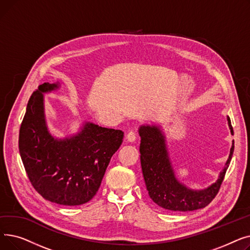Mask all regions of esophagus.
Returning <instances> with one entry per match:
<instances>
[{
  "mask_svg": "<svg viewBox=\"0 0 250 250\" xmlns=\"http://www.w3.org/2000/svg\"><path fill=\"white\" fill-rule=\"evenodd\" d=\"M136 138H137V135L134 130H130V132H128L126 135V139L128 142H134L136 140Z\"/></svg>",
  "mask_w": 250,
  "mask_h": 250,
  "instance_id": "obj_1",
  "label": "esophagus"
}]
</instances>
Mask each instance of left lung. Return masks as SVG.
<instances>
[{
	"mask_svg": "<svg viewBox=\"0 0 250 250\" xmlns=\"http://www.w3.org/2000/svg\"><path fill=\"white\" fill-rule=\"evenodd\" d=\"M228 124L233 135L230 118ZM141 136V166L146 188L151 200L167 211L188 212L203 208L211 203L218 194L224 180L234 151V141L226 166L220 178L213 186L202 191H193L176 180L170 165L164 144V137L156 126L142 125Z\"/></svg>",
	"mask_w": 250,
	"mask_h": 250,
	"instance_id": "8db88e82",
	"label": "left lung"
}]
</instances>
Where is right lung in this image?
<instances>
[{
	"mask_svg": "<svg viewBox=\"0 0 250 250\" xmlns=\"http://www.w3.org/2000/svg\"><path fill=\"white\" fill-rule=\"evenodd\" d=\"M57 84L39 85L30 96L19 130V152L29 181L43 199L62 206L89 202L98 191L124 132L86 124L71 139L57 140L47 130L42 93Z\"/></svg>",
	"mask_w": 250,
	"mask_h": 250,
	"instance_id": "add662e5",
	"label": "right lung"
}]
</instances>
